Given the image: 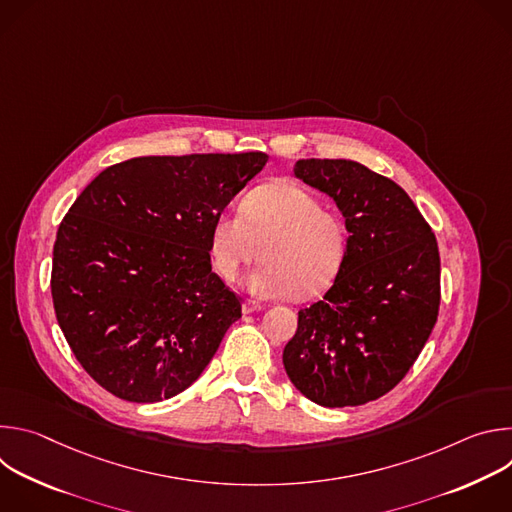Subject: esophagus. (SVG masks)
<instances>
[{
  "mask_svg": "<svg viewBox=\"0 0 512 512\" xmlns=\"http://www.w3.org/2000/svg\"><path fill=\"white\" fill-rule=\"evenodd\" d=\"M261 310H263V306L257 302H251V300L243 302V314H253V312H261Z\"/></svg>",
  "mask_w": 512,
  "mask_h": 512,
  "instance_id": "esophagus-1",
  "label": "esophagus"
}]
</instances>
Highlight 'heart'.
I'll return each instance as SVG.
<instances>
[{
  "mask_svg": "<svg viewBox=\"0 0 512 512\" xmlns=\"http://www.w3.org/2000/svg\"><path fill=\"white\" fill-rule=\"evenodd\" d=\"M261 263L245 279L259 298L320 296L346 255L342 218L298 184L277 182L245 196L241 210H225L210 231L216 273L235 281L245 265Z\"/></svg>",
  "mask_w": 512,
  "mask_h": 512,
  "instance_id": "obj_1",
  "label": "heart"
}]
</instances>
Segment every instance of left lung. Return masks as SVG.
Here are the masks:
<instances>
[{
    "label": "left lung",
    "mask_w": 512,
    "mask_h": 512,
    "mask_svg": "<svg viewBox=\"0 0 512 512\" xmlns=\"http://www.w3.org/2000/svg\"><path fill=\"white\" fill-rule=\"evenodd\" d=\"M294 174L336 202L350 235L324 300L298 312L283 367L322 407L364 405L407 375L435 326L437 241L407 192L367 166L312 158Z\"/></svg>",
    "instance_id": "1"
}]
</instances>
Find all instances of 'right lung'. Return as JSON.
<instances>
[{"label":"right lung","mask_w":512,"mask_h":512,"mask_svg":"<svg viewBox=\"0 0 512 512\" xmlns=\"http://www.w3.org/2000/svg\"><path fill=\"white\" fill-rule=\"evenodd\" d=\"M267 156H145L103 170L56 233L52 302L81 367L109 393L158 403L206 369L241 302L210 265L214 218Z\"/></svg>","instance_id":"1"}]
</instances>
